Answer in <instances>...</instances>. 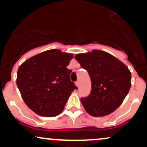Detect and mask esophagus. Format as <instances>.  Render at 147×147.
Listing matches in <instances>:
<instances>
[{
    "label": "esophagus",
    "mask_w": 147,
    "mask_h": 147,
    "mask_svg": "<svg viewBox=\"0 0 147 147\" xmlns=\"http://www.w3.org/2000/svg\"><path fill=\"white\" fill-rule=\"evenodd\" d=\"M75 85H76V86L78 87L79 86H80V82L79 81H77L76 82H75Z\"/></svg>",
    "instance_id": "1"
}]
</instances>
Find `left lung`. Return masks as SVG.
<instances>
[{
	"label": "left lung",
	"instance_id": "obj_1",
	"mask_svg": "<svg viewBox=\"0 0 147 147\" xmlns=\"http://www.w3.org/2000/svg\"><path fill=\"white\" fill-rule=\"evenodd\" d=\"M75 59L88 72L91 81L89 96L81 102L90 115L104 117L121 105L131 86V73L123 63L100 50L76 54Z\"/></svg>",
	"mask_w": 147,
	"mask_h": 147
}]
</instances>
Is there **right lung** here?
<instances>
[{"label":"right lung","mask_w":147,"mask_h":147,"mask_svg":"<svg viewBox=\"0 0 147 147\" xmlns=\"http://www.w3.org/2000/svg\"><path fill=\"white\" fill-rule=\"evenodd\" d=\"M72 54L50 49L27 59L17 71V85L24 102L40 116L53 117L63 110L76 88L67 68Z\"/></svg>","instance_id":"obj_1"}]
</instances>
